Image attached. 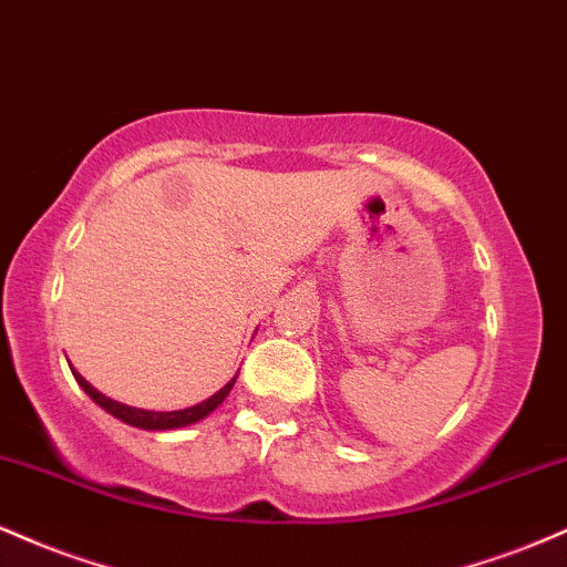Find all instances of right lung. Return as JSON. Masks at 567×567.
Here are the masks:
<instances>
[{"label":"right lung","instance_id":"obj_1","mask_svg":"<svg viewBox=\"0 0 567 567\" xmlns=\"http://www.w3.org/2000/svg\"><path fill=\"white\" fill-rule=\"evenodd\" d=\"M74 379H76V383H80V386L84 389V392H87L90 396H93V400H95L97 405H101L103 410H109V413L116 415V419H120V421H125V424H130V426H138V429H154V432H162V429H178V426L197 424L199 419H205V415H210L213 410H216V408L220 405V402L226 400V394L231 392L234 381H237V379H231L229 383H226L224 389H220V392L213 394L210 400L199 402V405H194V408H186V410H173V413H154V410L127 408V405H122V402L109 400V396H103L101 392H95V389L90 386V383L84 381L82 375L76 373V370H74Z\"/></svg>","mask_w":567,"mask_h":567}]
</instances>
